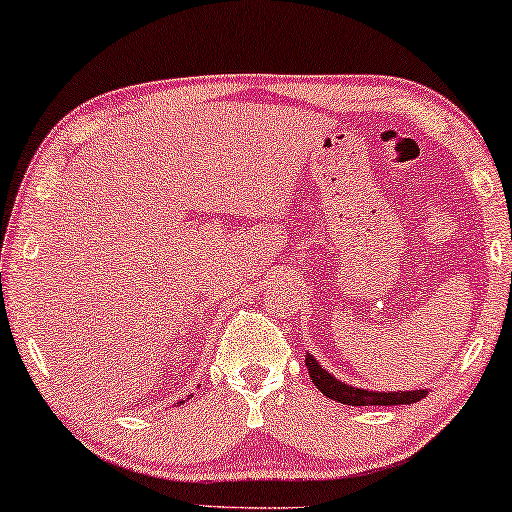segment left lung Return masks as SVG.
Returning a JSON list of instances; mask_svg holds the SVG:
<instances>
[{
	"label": "left lung",
	"mask_w": 512,
	"mask_h": 512,
	"mask_svg": "<svg viewBox=\"0 0 512 512\" xmlns=\"http://www.w3.org/2000/svg\"><path fill=\"white\" fill-rule=\"evenodd\" d=\"M308 372L311 379L317 385V390L333 401L347 406H395V404H415L426 397V390H406V392H372V390H360L351 388V385L342 383L331 376L326 370L317 365L313 356H306Z\"/></svg>",
	"instance_id": "8db88e82"
}]
</instances>
